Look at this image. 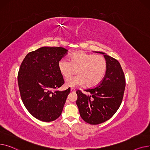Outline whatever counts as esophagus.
I'll list each match as a JSON object with an SVG mask.
<instances>
[{"label": "esophagus", "mask_w": 150, "mask_h": 150, "mask_svg": "<svg viewBox=\"0 0 150 150\" xmlns=\"http://www.w3.org/2000/svg\"><path fill=\"white\" fill-rule=\"evenodd\" d=\"M71 92H75L76 90L74 88H71Z\"/></svg>", "instance_id": "34e87169"}]
</instances>
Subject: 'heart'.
<instances>
[{
    "label": "heart",
    "instance_id": "1",
    "mask_svg": "<svg viewBox=\"0 0 150 150\" xmlns=\"http://www.w3.org/2000/svg\"><path fill=\"white\" fill-rule=\"evenodd\" d=\"M58 68L65 79L77 73V76L67 79V86L76 87L86 84L87 87H93L102 81L107 72V62L102 55L79 51L69 57V61L67 59L60 60Z\"/></svg>",
    "mask_w": 150,
    "mask_h": 150
}]
</instances>
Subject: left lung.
I'll return each mask as SVG.
<instances>
[{
    "label": "left lung",
    "instance_id": "8db88e82",
    "mask_svg": "<svg viewBox=\"0 0 150 150\" xmlns=\"http://www.w3.org/2000/svg\"><path fill=\"white\" fill-rule=\"evenodd\" d=\"M107 62L106 74L100 83L85 90L86 95L77 90L76 104L82 119L88 124L98 125L109 120L120 107L125 88V78L120 63L104 52Z\"/></svg>",
    "mask_w": 150,
    "mask_h": 150
}]
</instances>
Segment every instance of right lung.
<instances>
[{
    "mask_svg": "<svg viewBox=\"0 0 150 150\" xmlns=\"http://www.w3.org/2000/svg\"><path fill=\"white\" fill-rule=\"evenodd\" d=\"M67 51L62 47H42L29 52L21 65L17 81L22 100L40 120H55L62 112L70 88L57 90L64 83L58 63Z\"/></svg>",
    "mask_w": 150,
    "mask_h": 150,
    "instance_id": "1",
    "label": "right lung"
}]
</instances>
